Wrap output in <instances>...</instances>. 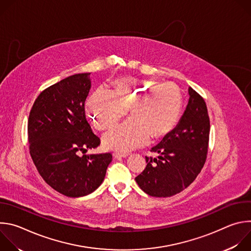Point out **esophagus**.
<instances>
[{"mask_svg": "<svg viewBox=\"0 0 251 251\" xmlns=\"http://www.w3.org/2000/svg\"><path fill=\"white\" fill-rule=\"evenodd\" d=\"M128 155H129L128 153H120V152H114V153H113V156H114L116 159L125 158V157H127Z\"/></svg>", "mask_w": 251, "mask_h": 251, "instance_id": "esophagus-1", "label": "esophagus"}]
</instances>
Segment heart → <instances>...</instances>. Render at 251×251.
<instances>
[{"instance_id": "1", "label": "heart", "mask_w": 251, "mask_h": 251, "mask_svg": "<svg viewBox=\"0 0 251 251\" xmlns=\"http://www.w3.org/2000/svg\"><path fill=\"white\" fill-rule=\"evenodd\" d=\"M130 108L132 117L103 137L106 148L123 153L146 145L152 135L161 138L176 125L183 110L178 88L166 83L121 77L114 90L98 88L86 103L88 115L99 130L114 127Z\"/></svg>"}]
</instances>
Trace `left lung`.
<instances>
[{
    "label": "left lung",
    "mask_w": 251,
    "mask_h": 251,
    "mask_svg": "<svg viewBox=\"0 0 251 251\" xmlns=\"http://www.w3.org/2000/svg\"><path fill=\"white\" fill-rule=\"evenodd\" d=\"M189 95L176 128L151 150L160 156L146 157V168L135 177L149 196L167 198L182 192L196 180L205 163L210 128L206 104L192 87Z\"/></svg>",
    "instance_id": "left-lung-1"
}]
</instances>
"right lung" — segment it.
I'll return each mask as SVG.
<instances>
[{
  "mask_svg": "<svg viewBox=\"0 0 251 251\" xmlns=\"http://www.w3.org/2000/svg\"><path fill=\"white\" fill-rule=\"evenodd\" d=\"M90 74L68 76L35 99L27 121L29 154L45 182L56 192L79 198L103 182L110 153L82 155L100 145L86 119Z\"/></svg>",
  "mask_w": 251,
  "mask_h": 251,
  "instance_id": "right-lung-1",
  "label": "right lung"
}]
</instances>
